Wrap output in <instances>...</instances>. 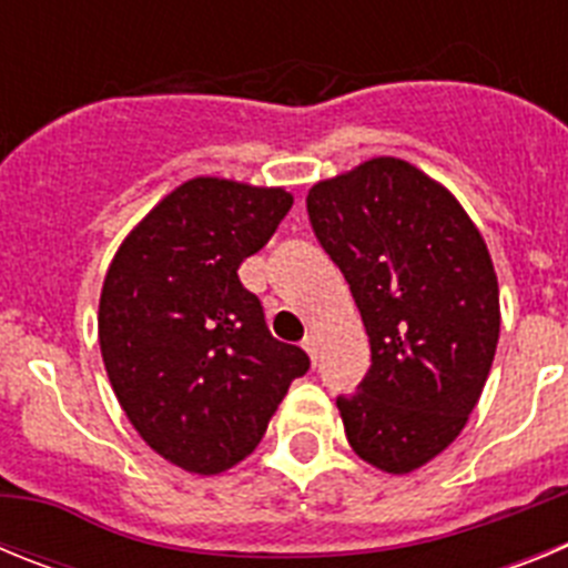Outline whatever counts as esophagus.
<instances>
[{
    "instance_id": "esophagus-1",
    "label": "esophagus",
    "mask_w": 568,
    "mask_h": 568,
    "mask_svg": "<svg viewBox=\"0 0 568 568\" xmlns=\"http://www.w3.org/2000/svg\"><path fill=\"white\" fill-rule=\"evenodd\" d=\"M301 346H304V349H307V355H310V358L315 361V355H318V338H315L313 333H310V335H304V341H301Z\"/></svg>"
}]
</instances>
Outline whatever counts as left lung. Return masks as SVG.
Returning <instances> with one entry per match:
<instances>
[{
    "label": "left lung",
    "mask_w": 568,
    "mask_h": 568,
    "mask_svg": "<svg viewBox=\"0 0 568 568\" xmlns=\"http://www.w3.org/2000/svg\"><path fill=\"white\" fill-rule=\"evenodd\" d=\"M307 213L373 353L358 393L335 400L346 440L406 475L458 438L484 393L500 333L489 250L449 190L393 155L315 184Z\"/></svg>",
    "instance_id": "left-lung-1"
}]
</instances>
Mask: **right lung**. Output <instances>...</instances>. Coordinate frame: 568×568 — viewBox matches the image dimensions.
Here are the masks:
<instances>
[{
	"instance_id": "obj_1",
	"label": "right lung",
	"mask_w": 568,
	"mask_h": 568,
	"mask_svg": "<svg viewBox=\"0 0 568 568\" xmlns=\"http://www.w3.org/2000/svg\"><path fill=\"white\" fill-rule=\"evenodd\" d=\"M290 207L287 190L199 175L144 215L104 275L99 344L115 398L150 449L187 471L247 458L310 369L239 278Z\"/></svg>"
}]
</instances>
